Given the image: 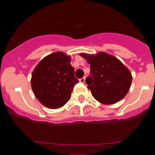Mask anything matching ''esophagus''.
<instances>
[{"instance_id":"obj_1","label":"esophagus","mask_w":155,"mask_h":155,"mask_svg":"<svg viewBox=\"0 0 155 155\" xmlns=\"http://www.w3.org/2000/svg\"><path fill=\"white\" fill-rule=\"evenodd\" d=\"M85 77H83V78H82V79H79V82H82V83H85Z\"/></svg>"}]
</instances>
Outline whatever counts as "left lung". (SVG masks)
Here are the masks:
<instances>
[{
    "mask_svg": "<svg viewBox=\"0 0 155 155\" xmlns=\"http://www.w3.org/2000/svg\"><path fill=\"white\" fill-rule=\"evenodd\" d=\"M80 55L90 64L91 75L85 82L97 101L110 105L125 97L130 87L132 75L121 61L106 52L81 53Z\"/></svg>",
    "mask_w": 155,
    "mask_h": 155,
    "instance_id": "1",
    "label": "left lung"
}]
</instances>
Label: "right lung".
<instances>
[{
  "label": "right lung",
  "instance_id": "add662e5",
  "mask_svg": "<svg viewBox=\"0 0 155 155\" xmlns=\"http://www.w3.org/2000/svg\"><path fill=\"white\" fill-rule=\"evenodd\" d=\"M70 61V56L57 51L42 59L33 71L31 87L45 107L58 109L71 97L73 87L79 80L75 77Z\"/></svg>",
  "mask_w": 155,
  "mask_h": 155
}]
</instances>
